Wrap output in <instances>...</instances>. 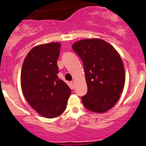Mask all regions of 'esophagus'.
<instances>
[{
    "label": "esophagus",
    "instance_id": "esophagus-1",
    "mask_svg": "<svg viewBox=\"0 0 146 146\" xmlns=\"http://www.w3.org/2000/svg\"><path fill=\"white\" fill-rule=\"evenodd\" d=\"M71 88H75V82H71Z\"/></svg>",
    "mask_w": 146,
    "mask_h": 146
}]
</instances>
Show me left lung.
Listing matches in <instances>:
<instances>
[{
	"instance_id": "obj_1",
	"label": "left lung",
	"mask_w": 146,
	"mask_h": 146,
	"mask_svg": "<svg viewBox=\"0 0 146 146\" xmlns=\"http://www.w3.org/2000/svg\"><path fill=\"white\" fill-rule=\"evenodd\" d=\"M72 48L84 67L88 91L82 97L84 106L95 113L106 112L116 104L124 87L121 57L111 44L97 38L76 42Z\"/></svg>"
}]
</instances>
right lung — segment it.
<instances>
[{
	"label": "right lung",
	"mask_w": 146,
	"mask_h": 146,
	"mask_svg": "<svg viewBox=\"0 0 146 146\" xmlns=\"http://www.w3.org/2000/svg\"><path fill=\"white\" fill-rule=\"evenodd\" d=\"M60 46L59 42L35 46L25 57L21 70V88L25 100L37 113L47 118L64 113L71 93L58 76Z\"/></svg>",
	"instance_id": "right-lung-1"
}]
</instances>
